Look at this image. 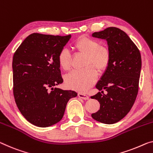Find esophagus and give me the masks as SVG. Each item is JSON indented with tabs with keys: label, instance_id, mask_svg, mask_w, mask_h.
Returning <instances> with one entry per match:
<instances>
[{
	"label": "esophagus",
	"instance_id": "1",
	"mask_svg": "<svg viewBox=\"0 0 153 153\" xmlns=\"http://www.w3.org/2000/svg\"><path fill=\"white\" fill-rule=\"evenodd\" d=\"M78 96L79 98H81L83 100H88L89 99V96L88 95L84 94H82V93H79Z\"/></svg>",
	"mask_w": 153,
	"mask_h": 153
}]
</instances>
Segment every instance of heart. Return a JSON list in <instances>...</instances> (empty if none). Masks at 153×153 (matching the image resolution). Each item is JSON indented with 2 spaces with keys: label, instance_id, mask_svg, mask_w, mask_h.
<instances>
[{
  "label": "heart",
  "instance_id": "b5f03b06",
  "mask_svg": "<svg viewBox=\"0 0 153 153\" xmlns=\"http://www.w3.org/2000/svg\"><path fill=\"white\" fill-rule=\"evenodd\" d=\"M75 53L85 55L83 69L73 71L65 78L68 88L78 91H85L96 82L97 74H102L109 66L111 54L107 47L100 45L98 39L89 37H80L73 43ZM59 66L64 71L71 69L72 57L66 49H62L58 53Z\"/></svg>",
  "mask_w": 153,
  "mask_h": 153
}]
</instances>
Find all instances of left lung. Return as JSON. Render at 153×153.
<instances>
[{"label": "left lung", "mask_w": 153, "mask_h": 153, "mask_svg": "<svg viewBox=\"0 0 153 153\" xmlns=\"http://www.w3.org/2000/svg\"><path fill=\"white\" fill-rule=\"evenodd\" d=\"M93 37L106 39L111 54L109 66L96 88L105 90L91 96L98 100L100 109L91 114L95 120L111 124L121 120L130 111L139 90L142 59L139 49L123 30L109 27Z\"/></svg>", "instance_id": "left-lung-1"}]
</instances>
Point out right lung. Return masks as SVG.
<instances>
[{"label": "right lung", "instance_id": "right-lung-1", "mask_svg": "<svg viewBox=\"0 0 153 153\" xmlns=\"http://www.w3.org/2000/svg\"><path fill=\"white\" fill-rule=\"evenodd\" d=\"M71 35H29L13 57V92L23 116L39 127H47L62 119L66 105L77 93L53 87L63 83L57 60Z\"/></svg>", "mask_w": 153, "mask_h": 153}]
</instances>
